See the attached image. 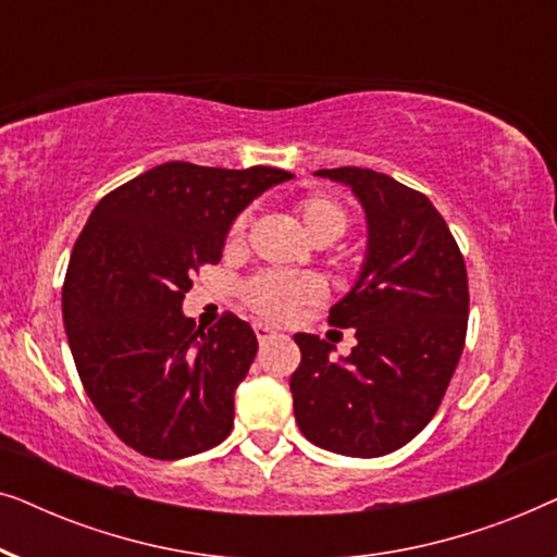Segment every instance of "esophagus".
I'll list each match as a JSON object with an SVG mask.
<instances>
[{
  "label": "esophagus",
  "instance_id": "obj_1",
  "mask_svg": "<svg viewBox=\"0 0 557 557\" xmlns=\"http://www.w3.org/2000/svg\"><path fill=\"white\" fill-rule=\"evenodd\" d=\"M253 332H256V337H258V342H269V339H273L276 337V330H273V326H269V324H253Z\"/></svg>",
  "mask_w": 557,
  "mask_h": 557
}]
</instances>
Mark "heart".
<instances>
[{
    "mask_svg": "<svg viewBox=\"0 0 557 557\" xmlns=\"http://www.w3.org/2000/svg\"><path fill=\"white\" fill-rule=\"evenodd\" d=\"M296 215H299L301 231L307 233L311 243H332L345 235L349 225V215L334 197L311 195L296 202ZM248 215H240L231 227V238H240L246 231ZM319 296V286L307 276H286V273H261L246 286V299L256 314L265 319L284 322L294 314L301 304L314 301Z\"/></svg>",
    "mask_w": 557,
    "mask_h": 557,
    "instance_id": "heart-1",
    "label": "heart"
}]
</instances>
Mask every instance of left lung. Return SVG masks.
Masks as SVG:
<instances>
[{
    "label": "left lung",
    "instance_id": "8db88e82",
    "mask_svg": "<svg viewBox=\"0 0 557 557\" xmlns=\"http://www.w3.org/2000/svg\"><path fill=\"white\" fill-rule=\"evenodd\" d=\"M347 185L368 220V250L355 286L330 309V324L357 345L294 334V416L326 451L375 459L406 446L436 413L467 339V265L429 197L362 166L319 170Z\"/></svg>",
    "mask_w": 557,
    "mask_h": 557
}]
</instances>
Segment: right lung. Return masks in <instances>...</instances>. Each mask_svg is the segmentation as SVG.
<instances>
[{"instance_id":"1","label":"right lung","mask_w":557,"mask_h":557,"mask_svg":"<svg viewBox=\"0 0 557 557\" xmlns=\"http://www.w3.org/2000/svg\"><path fill=\"white\" fill-rule=\"evenodd\" d=\"M292 177L166 162L90 212L65 273L67 345L96 410L139 454L185 459L231 433L256 334L231 311L202 330L182 301L193 273L220 261L235 218Z\"/></svg>"}]
</instances>
